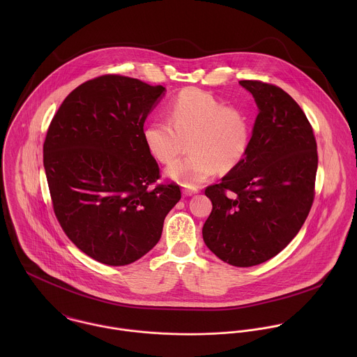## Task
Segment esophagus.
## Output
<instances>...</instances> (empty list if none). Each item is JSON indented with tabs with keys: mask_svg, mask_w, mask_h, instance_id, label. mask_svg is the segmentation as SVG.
<instances>
[{
	"mask_svg": "<svg viewBox=\"0 0 357 357\" xmlns=\"http://www.w3.org/2000/svg\"><path fill=\"white\" fill-rule=\"evenodd\" d=\"M198 192V190H188V188H184L183 190V194L185 195V197H191V195H194V194H197Z\"/></svg>",
	"mask_w": 357,
	"mask_h": 357,
	"instance_id": "obj_1",
	"label": "esophagus"
}]
</instances>
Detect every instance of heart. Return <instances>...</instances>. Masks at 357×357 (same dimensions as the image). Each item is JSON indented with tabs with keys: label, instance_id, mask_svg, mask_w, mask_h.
Instances as JSON below:
<instances>
[{
	"label": "heart",
	"instance_id": "b5f03b06",
	"mask_svg": "<svg viewBox=\"0 0 357 357\" xmlns=\"http://www.w3.org/2000/svg\"><path fill=\"white\" fill-rule=\"evenodd\" d=\"M252 116L241 105L224 104L198 88L183 89L169 105V122L153 121L143 130L153 158L169 165L184 151L190 155L167 167V176L185 187H198L211 176L234 170L250 149Z\"/></svg>",
	"mask_w": 357,
	"mask_h": 357
}]
</instances>
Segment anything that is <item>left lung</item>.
Instances as JSON below:
<instances>
[{"label": "left lung", "mask_w": 357, "mask_h": 357, "mask_svg": "<svg viewBox=\"0 0 357 357\" xmlns=\"http://www.w3.org/2000/svg\"><path fill=\"white\" fill-rule=\"evenodd\" d=\"M239 84L258 105L250 149L218 184L206 187L213 208L206 246L234 266H253L280 253L298 234L314 199L317 146L312 125L282 88Z\"/></svg>", "instance_id": "left-lung-1"}]
</instances>
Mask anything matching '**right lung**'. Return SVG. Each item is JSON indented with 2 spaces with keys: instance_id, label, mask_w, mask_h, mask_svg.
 <instances>
[{
  "instance_id": "add662e5",
  "label": "right lung",
  "mask_w": 357,
  "mask_h": 357,
  "mask_svg": "<svg viewBox=\"0 0 357 357\" xmlns=\"http://www.w3.org/2000/svg\"><path fill=\"white\" fill-rule=\"evenodd\" d=\"M162 85L105 74L75 88L52 118L44 167L54 215L68 239L93 259L121 266L147 255L166 214L181 198L158 183L144 122Z\"/></svg>"
}]
</instances>
